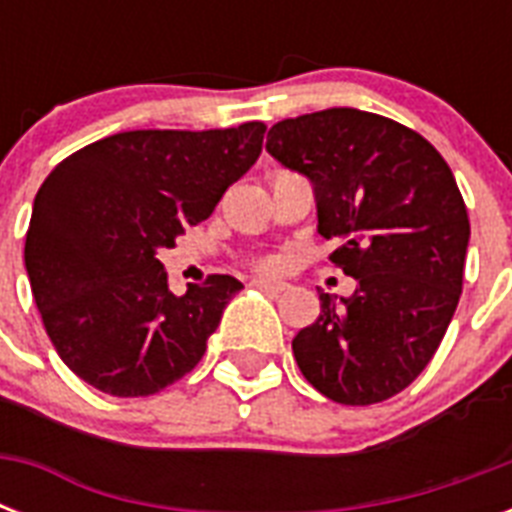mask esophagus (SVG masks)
Instances as JSON below:
<instances>
[{"mask_svg":"<svg viewBox=\"0 0 512 512\" xmlns=\"http://www.w3.org/2000/svg\"><path fill=\"white\" fill-rule=\"evenodd\" d=\"M252 287L263 289V292H271V295H279V292L287 289V284H284V281H273V279H255L252 281Z\"/></svg>","mask_w":512,"mask_h":512,"instance_id":"34e87169","label":"esophagus"}]
</instances>
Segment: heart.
Instances as JSON below:
<instances>
[{"mask_svg":"<svg viewBox=\"0 0 512 512\" xmlns=\"http://www.w3.org/2000/svg\"><path fill=\"white\" fill-rule=\"evenodd\" d=\"M265 268H276V260H271V263H265Z\"/></svg>","mask_w":512,"mask_h":512,"instance_id":"1","label":"heart"}]
</instances>
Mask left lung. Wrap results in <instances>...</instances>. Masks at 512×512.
<instances>
[{
    "instance_id": "1",
    "label": "left lung",
    "mask_w": 512,
    "mask_h": 512,
    "mask_svg": "<svg viewBox=\"0 0 512 512\" xmlns=\"http://www.w3.org/2000/svg\"><path fill=\"white\" fill-rule=\"evenodd\" d=\"M268 154L313 185L329 260L356 279L321 292V313L292 340L297 366L337 404L396 396L428 366L462 292L470 220L449 164L404 124L358 108L284 119Z\"/></svg>"
}]
</instances>
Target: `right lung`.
I'll list each match as a JSON object with an SVG mask.
<instances>
[{
	"instance_id": "add662e5",
	"label": "right lung",
	"mask_w": 512,
	"mask_h": 512,
	"mask_svg": "<svg viewBox=\"0 0 512 512\" xmlns=\"http://www.w3.org/2000/svg\"><path fill=\"white\" fill-rule=\"evenodd\" d=\"M263 135V122L119 132L47 175L26 233V271L44 329L76 377L135 398L199 364L244 284L217 273L177 297L156 252L215 212L257 162Z\"/></svg>"
}]
</instances>
